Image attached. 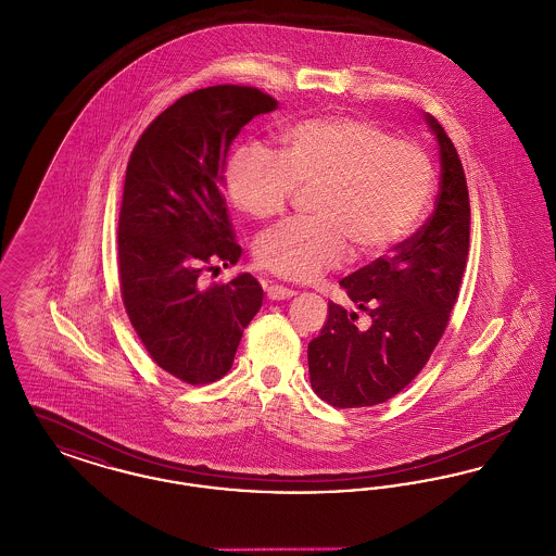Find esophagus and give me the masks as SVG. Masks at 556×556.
<instances>
[{
  "instance_id": "1",
  "label": "esophagus",
  "mask_w": 556,
  "mask_h": 556,
  "mask_svg": "<svg viewBox=\"0 0 556 556\" xmlns=\"http://www.w3.org/2000/svg\"><path fill=\"white\" fill-rule=\"evenodd\" d=\"M291 295H295V291L290 288H283V286H268L266 288V298L268 300H288Z\"/></svg>"
}]
</instances>
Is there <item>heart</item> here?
<instances>
[{"mask_svg":"<svg viewBox=\"0 0 556 556\" xmlns=\"http://www.w3.org/2000/svg\"><path fill=\"white\" fill-rule=\"evenodd\" d=\"M311 220H290L256 241L254 258L288 281H315L350 258V243L379 258L408 238L429 204L433 164L417 143L356 116H317L288 127L281 152L239 146L225 189L239 211L268 220L311 189Z\"/></svg>","mask_w":556,"mask_h":556,"instance_id":"obj_1","label":"heart"}]
</instances>
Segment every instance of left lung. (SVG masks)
<instances>
[{
	"instance_id": "left-lung-1",
	"label": "left lung",
	"mask_w": 556,
	"mask_h": 556,
	"mask_svg": "<svg viewBox=\"0 0 556 556\" xmlns=\"http://www.w3.org/2000/svg\"><path fill=\"white\" fill-rule=\"evenodd\" d=\"M440 143L442 181L424 227L340 286L370 317L329 302V317L308 344L311 386L336 408H363L400 394L427 365L448 327L469 256L471 206L463 162L444 127L425 114Z\"/></svg>"
}]
</instances>
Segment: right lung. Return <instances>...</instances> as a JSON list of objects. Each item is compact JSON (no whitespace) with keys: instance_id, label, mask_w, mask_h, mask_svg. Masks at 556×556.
Wrapping results in <instances>:
<instances>
[{"instance_id":"right-lung-1","label":"right lung","mask_w":556,"mask_h":556,"mask_svg":"<svg viewBox=\"0 0 556 556\" xmlns=\"http://www.w3.org/2000/svg\"><path fill=\"white\" fill-rule=\"evenodd\" d=\"M275 108L254 87L198 89L159 114L129 156L118 214L123 304L150 358L189 386L227 375L263 306L250 273L208 288L202 275L241 256L220 170L241 127Z\"/></svg>"}]
</instances>
